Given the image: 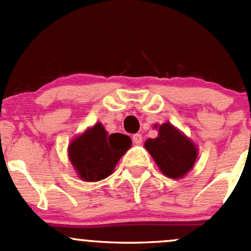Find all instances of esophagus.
Segmentation results:
<instances>
[{"instance_id":"1","label":"esophagus","mask_w":251,"mask_h":251,"mask_svg":"<svg viewBox=\"0 0 251 251\" xmlns=\"http://www.w3.org/2000/svg\"><path fill=\"white\" fill-rule=\"evenodd\" d=\"M142 135L141 133H136V135L132 136V141L135 144H141L142 143Z\"/></svg>"}]
</instances>
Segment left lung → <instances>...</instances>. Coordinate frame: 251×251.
<instances>
[{"label":"left lung","mask_w":251,"mask_h":251,"mask_svg":"<svg viewBox=\"0 0 251 251\" xmlns=\"http://www.w3.org/2000/svg\"><path fill=\"white\" fill-rule=\"evenodd\" d=\"M154 127L158 128V137L148 138L144 148L166 177L182 178L193 169L198 158V147L173 124H155Z\"/></svg>","instance_id":"8db88e82"}]
</instances>
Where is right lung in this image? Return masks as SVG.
<instances>
[{
	"label": "right lung",
	"instance_id": "obj_1",
	"mask_svg": "<svg viewBox=\"0 0 251 251\" xmlns=\"http://www.w3.org/2000/svg\"><path fill=\"white\" fill-rule=\"evenodd\" d=\"M132 146L128 136L109 133L100 123L76 136L68 147V156L82 181L96 182L110 176L121 156Z\"/></svg>",
	"mask_w": 251,
	"mask_h": 251
}]
</instances>
